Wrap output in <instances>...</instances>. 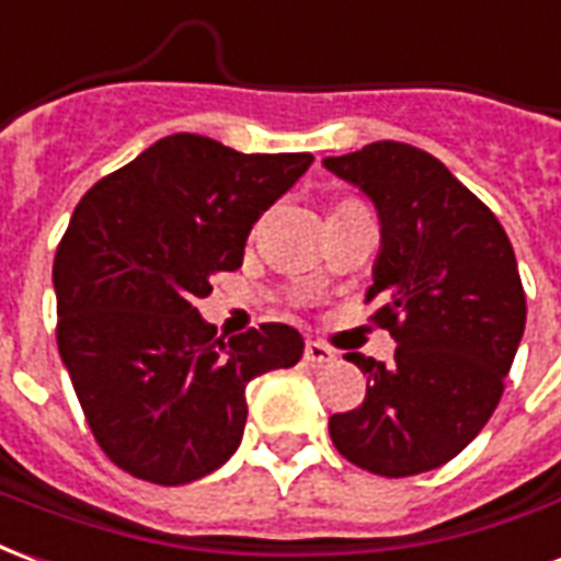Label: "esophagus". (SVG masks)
<instances>
[{
    "label": "esophagus",
    "instance_id": "1",
    "mask_svg": "<svg viewBox=\"0 0 561 561\" xmlns=\"http://www.w3.org/2000/svg\"><path fill=\"white\" fill-rule=\"evenodd\" d=\"M305 358H308L313 367H322V365H331L337 355H334V350H331V346H325V343L308 341L305 343Z\"/></svg>",
    "mask_w": 561,
    "mask_h": 561
}]
</instances>
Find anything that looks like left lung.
Masks as SVG:
<instances>
[{"instance_id":"1","label":"left lung","mask_w":561,"mask_h":561,"mask_svg":"<svg viewBox=\"0 0 561 561\" xmlns=\"http://www.w3.org/2000/svg\"><path fill=\"white\" fill-rule=\"evenodd\" d=\"M325 167L379 211L382 253L365 301L398 341L391 365L350 355L370 386L355 410L331 415V443L374 476L431 472L476 439L505 391L526 325L514 248L431 151L379 140Z\"/></svg>"}]
</instances>
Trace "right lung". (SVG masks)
<instances>
[{"label":"right lung","mask_w":561,"mask_h":561,"mask_svg":"<svg viewBox=\"0 0 561 561\" xmlns=\"http://www.w3.org/2000/svg\"><path fill=\"white\" fill-rule=\"evenodd\" d=\"M173 134L85 191L53 260L56 343L89 431L128 476L175 488L239 448L253 376L293 367L284 322L215 337L194 308L236 272L248 232L310 167Z\"/></svg>","instance_id":"obj_1"}]
</instances>
